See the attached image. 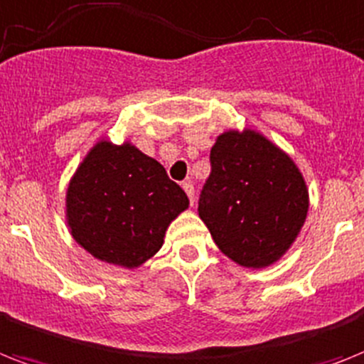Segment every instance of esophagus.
I'll use <instances>...</instances> for the list:
<instances>
[{
	"instance_id": "esophagus-1",
	"label": "esophagus",
	"mask_w": 364,
	"mask_h": 364,
	"mask_svg": "<svg viewBox=\"0 0 364 364\" xmlns=\"http://www.w3.org/2000/svg\"><path fill=\"white\" fill-rule=\"evenodd\" d=\"M183 191L187 192L188 200H191V205H194V187H192V183L188 181L183 183Z\"/></svg>"
}]
</instances>
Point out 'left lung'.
I'll use <instances>...</instances> for the list:
<instances>
[{
    "instance_id": "obj_1",
    "label": "left lung",
    "mask_w": 364,
    "mask_h": 364,
    "mask_svg": "<svg viewBox=\"0 0 364 364\" xmlns=\"http://www.w3.org/2000/svg\"><path fill=\"white\" fill-rule=\"evenodd\" d=\"M198 213L213 241L243 267H267L305 224L309 191L295 162L256 131H228L211 147Z\"/></svg>"
}]
</instances>
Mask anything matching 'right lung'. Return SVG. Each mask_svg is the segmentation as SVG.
<instances>
[{
  "label": "right lung",
  "instance_id": "1",
  "mask_svg": "<svg viewBox=\"0 0 364 364\" xmlns=\"http://www.w3.org/2000/svg\"><path fill=\"white\" fill-rule=\"evenodd\" d=\"M188 198L161 162L131 144L99 141L67 188V223L76 243L106 264L132 269L164 243Z\"/></svg>",
  "mask_w": 364,
  "mask_h": 364
}]
</instances>
